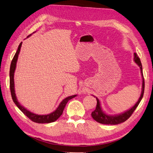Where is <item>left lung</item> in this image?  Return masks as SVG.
Listing matches in <instances>:
<instances>
[{
  "mask_svg": "<svg viewBox=\"0 0 153 153\" xmlns=\"http://www.w3.org/2000/svg\"><path fill=\"white\" fill-rule=\"evenodd\" d=\"M134 61L136 62L137 65L140 66L142 77H143L142 91H141V94L140 96L139 100H138L136 104H135L130 109L128 110V111H125V113H120L119 115L113 116V115H108L107 114H105V113L102 111L100 106V101H99L98 99L96 97L97 101V107H96V109L94 110V111L92 112L91 115H92V117L93 118V119H94L97 122L101 124H104V125H118V124L122 123L123 122L126 121V120L128 118H130V117L132 115V114L135 111V109H136L138 105H139L142 98L143 97L144 89H145V81H144L143 74V71H142V65H141V60H140V59L139 58V56H137V55L136 53H134Z\"/></svg>",
  "mask_w": 153,
  "mask_h": 153,
  "instance_id": "obj_1",
  "label": "left lung"
}]
</instances>
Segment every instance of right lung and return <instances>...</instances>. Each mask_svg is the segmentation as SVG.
<instances>
[{
	"mask_svg": "<svg viewBox=\"0 0 153 153\" xmlns=\"http://www.w3.org/2000/svg\"><path fill=\"white\" fill-rule=\"evenodd\" d=\"M30 35L31 34H30L29 36H30ZM29 36H28V37ZM21 45H22V42H21L19 44L18 46V49H17L16 54L14 55L13 58L12 60L11 65H10V92H11L12 100L13 102L15 103V104L17 106V108H18L21 111L28 117V119H30L32 121H33L34 123H50L52 122H54L55 120H57L60 117V115L62 114L63 110L65 109L67 102H68L70 100H71L72 98L76 97L77 95L70 96V97H68L66 98L65 99H64V100L60 102V104H59L57 109H56L55 111H53L51 113H50V114H48V115H41L35 114V113H33L28 111V110L23 107L22 105H21V104L17 100L16 93H15V90H14V77H14V72H15L16 67L17 60V58H18V55L20 51Z\"/></svg>",
	"mask_w": 153,
	"mask_h": 153,
	"instance_id": "1",
	"label": "right lung"
}]
</instances>
